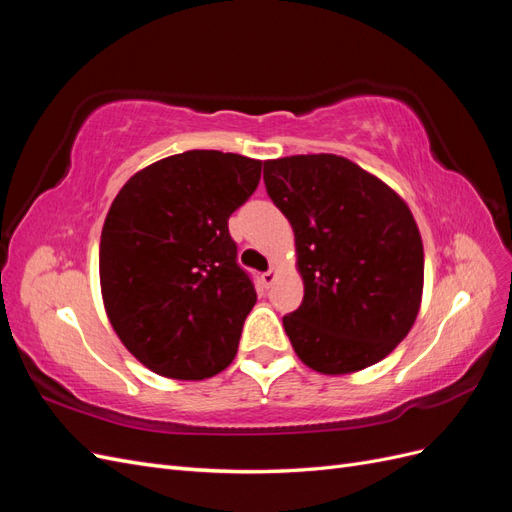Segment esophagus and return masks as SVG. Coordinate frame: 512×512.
<instances>
[{"label":"esophagus","instance_id":"obj_1","mask_svg":"<svg viewBox=\"0 0 512 512\" xmlns=\"http://www.w3.org/2000/svg\"><path fill=\"white\" fill-rule=\"evenodd\" d=\"M260 280H262V286H265V288H271L273 286V282L277 280V269H269L267 273H262L260 275Z\"/></svg>","mask_w":512,"mask_h":512}]
</instances>
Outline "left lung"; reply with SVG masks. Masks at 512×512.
Instances as JSON below:
<instances>
[{
  "mask_svg": "<svg viewBox=\"0 0 512 512\" xmlns=\"http://www.w3.org/2000/svg\"><path fill=\"white\" fill-rule=\"evenodd\" d=\"M265 185L303 277V303L284 316L294 352L324 376L382 361L423 299V239L406 200L335 153L265 160Z\"/></svg>",
  "mask_w": 512,
  "mask_h": 512,
  "instance_id": "8db88e82",
  "label": "left lung"
}]
</instances>
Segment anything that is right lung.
<instances>
[{"label":"right lung","instance_id":"add662e5","mask_svg":"<svg viewBox=\"0 0 512 512\" xmlns=\"http://www.w3.org/2000/svg\"><path fill=\"white\" fill-rule=\"evenodd\" d=\"M260 160L192 149L134 173L100 237V288L121 344L153 374L205 380L235 359L256 290L228 218L260 181Z\"/></svg>","mask_w":512,"mask_h":512}]
</instances>
